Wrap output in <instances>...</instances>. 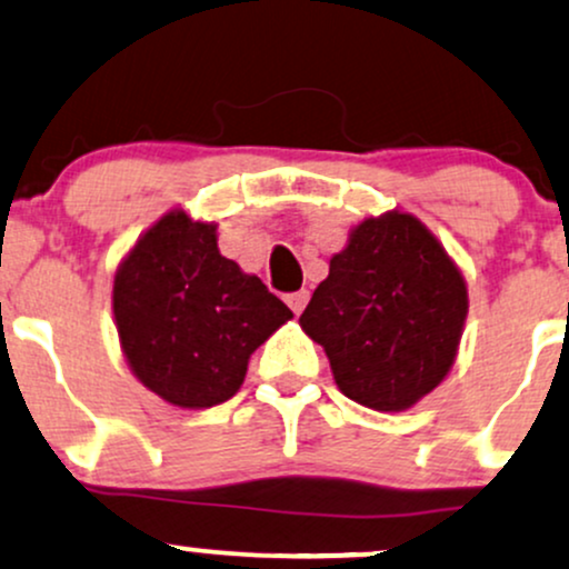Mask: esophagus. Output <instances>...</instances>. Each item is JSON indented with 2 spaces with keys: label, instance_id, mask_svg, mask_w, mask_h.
<instances>
[{
  "label": "esophagus",
  "instance_id": "esophagus-1",
  "mask_svg": "<svg viewBox=\"0 0 569 569\" xmlns=\"http://www.w3.org/2000/svg\"><path fill=\"white\" fill-rule=\"evenodd\" d=\"M307 299H310V291H307V289H299V291L289 293V297H286V302H289V307L293 310V316H299V312L305 310Z\"/></svg>",
  "mask_w": 569,
  "mask_h": 569
}]
</instances>
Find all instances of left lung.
Returning a JSON list of instances; mask_svg holds the SVG:
<instances>
[{"label":"left lung","instance_id":"8db88e82","mask_svg":"<svg viewBox=\"0 0 569 569\" xmlns=\"http://www.w3.org/2000/svg\"><path fill=\"white\" fill-rule=\"evenodd\" d=\"M466 316V278L436 234L388 211L350 232L299 326L326 350L345 396L403 411L449 375Z\"/></svg>","mask_w":569,"mask_h":569}]
</instances>
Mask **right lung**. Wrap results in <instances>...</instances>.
Listing matches in <instances>:
<instances>
[{
	"label": "right lung",
	"mask_w": 569,
	"mask_h": 569,
	"mask_svg": "<svg viewBox=\"0 0 569 569\" xmlns=\"http://www.w3.org/2000/svg\"><path fill=\"white\" fill-rule=\"evenodd\" d=\"M112 310L128 367L181 409L227 401L248 358L293 312L257 276L221 257L217 224L166 213L117 267Z\"/></svg>",
	"instance_id": "obj_1"
}]
</instances>
